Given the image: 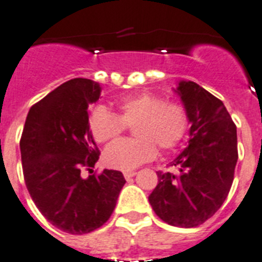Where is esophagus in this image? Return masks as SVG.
Masks as SVG:
<instances>
[{
  "label": "esophagus",
  "mask_w": 262,
  "mask_h": 262,
  "mask_svg": "<svg viewBox=\"0 0 262 262\" xmlns=\"http://www.w3.org/2000/svg\"><path fill=\"white\" fill-rule=\"evenodd\" d=\"M123 175H124L126 180H129V179L134 178V176L136 175V172L135 171H124L123 172Z\"/></svg>",
  "instance_id": "esophagus-1"
}]
</instances>
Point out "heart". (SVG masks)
Here are the masks:
<instances>
[{
	"label": "heart",
	"instance_id": "1",
	"mask_svg": "<svg viewBox=\"0 0 262 262\" xmlns=\"http://www.w3.org/2000/svg\"><path fill=\"white\" fill-rule=\"evenodd\" d=\"M118 114L98 106L89 116V128L94 140L107 143L118 139L127 127H134L136 139L113 143L103 154L107 167L129 171L163 151L176 148L188 129V114L182 104L165 102L158 94L139 93L120 98L116 102Z\"/></svg>",
	"mask_w": 262,
	"mask_h": 262
}]
</instances>
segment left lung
Instances as JSON below:
<instances>
[{
  "mask_svg": "<svg viewBox=\"0 0 262 262\" xmlns=\"http://www.w3.org/2000/svg\"><path fill=\"white\" fill-rule=\"evenodd\" d=\"M191 122L188 147L171 163L178 173H158L149 204L167 224L193 228L211 219L227 199L238 159L236 124L219 98L195 82L178 87Z\"/></svg>",
  "mask_w": 262,
  "mask_h": 262,
  "instance_id": "8db88e82",
  "label": "left lung"
}]
</instances>
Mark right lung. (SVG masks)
Returning a JSON list of instances; mask_svg holds the SVG:
<instances>
[{"mask_svg": "<svg viewBox=\"0 0 262 262\" xmlns=\"http://www.w3.org/2000/svg\"><path fill=\"white\" fill-rule=\"evenodd\" d=\"M99 95L100 86L94 80H67L31 106L22 131L26 188L45 219L66 233H90L102 227L126 183L122 172L114 169L87 179L80 175L100 155L87 111Z\"/></svg>", "mask_w": 262, "mask_h": 262, "instance_id": "add662e5", "label": "right lung"}]
</instances>
